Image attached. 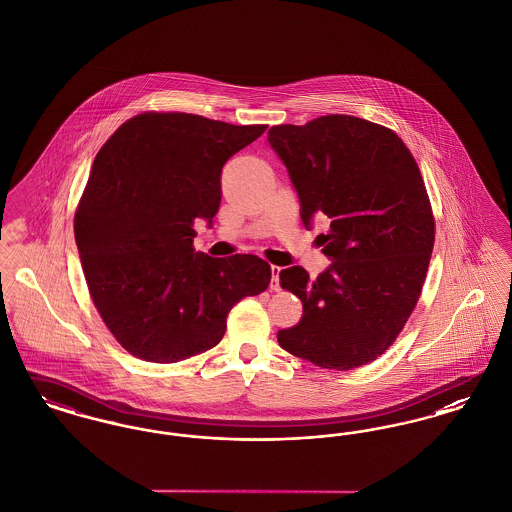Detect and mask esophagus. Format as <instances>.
Returning <instances> with one entry per match:
<instances>
[{
    "label": "esophagus",
    "mask_w": 512,
    "mask_h": 512,
    "mask_svg": "<svg viewBox=\"0 0 512 512\" xmlns=\"http://www.w3.org/2000/svg\"><path fill=\"white\" fill-rule=\"evenodd\" d=\"M280 267H270V290H280Z\"/></svg>",
    "instance_id": "obj_1"
}]
</instances>
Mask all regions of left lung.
I'll list each match as a JSON object with an SVG mask.
<instances>
[{
    "instance_id": "obj_1",
    "label": "left lung",
    "mask_w": 512,
    "mask_h": 512,
    "mask_svg": "<svg viewBox=\"0 0 512 512\" xmlns=\"http://www.w3.org/2000/svg\"><path fill=\"white\" fill-rule=\"evenodd\" d=\"M268 144L288 169L305 228L330 219L317 242L332 265L317 280L301 267L280 272L303 317L278 343L330 370L372 363L411 317L434 249L418 165L390 128L349 115L272 126Z\"/></svg>"
}]
</instances>
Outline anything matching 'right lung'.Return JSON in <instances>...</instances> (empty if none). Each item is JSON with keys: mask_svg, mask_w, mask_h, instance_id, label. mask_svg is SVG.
<instances>
[{"mask_svg": "<svg viewBox=\"0 0 512 512\" xmlns=\"http://www.w3.org/2000/svg\"><path fill=\"white\" fill-rule=\"evenodd\" d=\"M265 124L234 126L188 113H144L99 149L74 215L94 305L122 347L178 363L215 347L230 309L270 284L255 255L194 249V222L213 224L220 172Z\"/></svg>", "mask_w": 512, "mask_h": 512, "instance_id": "add662e5", "label": "right lung"}]
</instances>
